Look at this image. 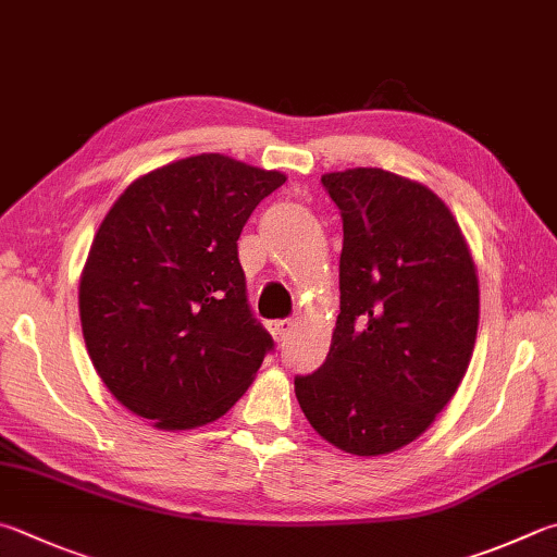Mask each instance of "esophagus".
Returning a JSON list of instances; mask_svg holds the SVG:
<instances>
[{
	"instance_id": "esophagus-1",
	"label": "esophagus",
	"mask_w": 557,
	"mask_h": 557,
	"mask_svg": "<svg viewBox=\"0 0 557 557\" xmlns=\"http://www.w3.org/2000/svg\"><path fill=\"white\" fill-rule=\"evenodd\" d=\"M295 329H297L295 319H280V321L270 323V331H272V336H275V341H285Z\"/></svg>"
}]
</instances>
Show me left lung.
<instances>
[{
  "mask_svg": "<svg viewBox=\"0 0 557 557\" xmlns=\"http://www.w3.org/2000/svg\"><path fill=\"white\" fill-rule=\"evenodd\" d=\"M343 219L341 313L326 362L295 377L305 417L352 455L399 450L468 372L480 321L470 248L421 182L380 168L321 177Z\"/></svg>",
  "mask_w": 557,
  "mask_h": 557,
  "instance_id": "8db88e82",
  "label": "left lung"
}]
</instances>
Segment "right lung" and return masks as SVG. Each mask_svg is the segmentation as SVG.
I'll return each instance as SVG.
<instances>
[{
    "label": "right lung",
    "instance_id": "1",
    "mask_svg": "<svg viewBox=\"0 0 557 557\" xmlns=\"http://www.w3.org/2000/svg\"><path fill=\"white\" fill-rule=\"evenodd\" d=\"M277 170L201 153L138 177L109 209L79 277L87 352L107 389L158 429L216 421L272 336L252 317L238 238Z\"/></svg>",
    "mask_w": 557,
    "mask_h": 557
}]
</instances>
